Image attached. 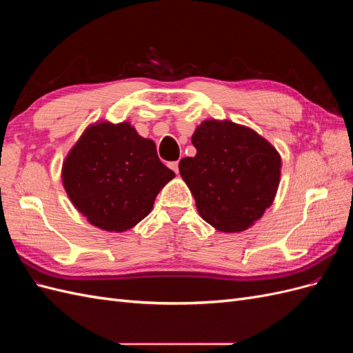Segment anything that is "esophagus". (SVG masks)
<instances>
[{
  "instance_id": "obj_1",
  "label": "esophagus",
  "mask_w": 353,
  "mask_h": 353,
  "mask_svg": "<svg viewBox=\"0 0 353 353\" xmlns=\"http://www.w3.org/2000/svg\"><path fill=\"white\" fill-rule=\"evenodd\" d=\"M178 166H179V163H178V162H170V163H169V168L172 169L175 174H178V170H179V168H178Z\"/></svg>"
}]
</instances>
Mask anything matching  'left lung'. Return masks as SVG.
Returning a JSON list of instances; mask_svg holds the SVG:
<instances>
[{"label":"left lung","instance_id":"obj_1","mask_svg":"<svg viewBox=\"0 0 353 353\" xmlns=\"http://www.w3.org/2000/svg\"><path fill=\"white\" fill-rule=\"evenodd\" d=\"M197 154L179 162L200 216L223 232L252 227L280 184L279 152L250 128L205 121L191 137Z\"/></svg>","mask_w":353,"mask_h":353}]
</instances>
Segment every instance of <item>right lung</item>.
I'll return each instance as SVG.
<instances>
[{
  "label": "right lung",
  "mask_w": 353,
  "mask_h": 353,
  "mask_svg": "<svg viewBox=\"0 0 353 353\" xmlns=\"http://www.w3.org/2000/svg\"><path fill=\"white\" fill-rule=\"evenodd\" d=\"M174 176L160 162L156 144L138 135L130 122L88 126L61 169L73 206L92 225L116 232L144 219Z\"/></svg>",
  "instance_id": "add662e5"
}]
</instances>
